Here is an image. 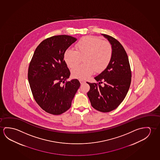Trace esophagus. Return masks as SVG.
<instances>
[{
  "label": "esophagus",
  "mask_w": 160,
  "mask_h": 160,
  "mask_svg": "<svg viewBox=\"0 0 160 160\" xmlns=\"http://www.w3.org/2000/svg\"><path fill=\"white\" fill-rule=\"evenodd\" d=\"M79 82H80V83H81V84H83L84 83L86 82L83 81V80H82V79H80V80H79Z\"/></svg>",
  "instance_id": "1"
}]
</instances>
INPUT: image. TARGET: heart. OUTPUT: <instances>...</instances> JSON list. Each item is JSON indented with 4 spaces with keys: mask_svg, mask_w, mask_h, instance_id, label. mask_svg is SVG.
Listing matches in <instances>:
<instances>
[{
    "mask_svg": "<svg viewBox=\"0 0 160 160\" xmlns=\"http://www.w3.org/2000/svg\"><path fill=\"white\" fill-rule=\"evenodd\" d=\"M113 56L110 43L102 41L94 36L82 38L76 45V50L69 48L64 54V59L70 68L78 64L83 58L84 63L72 70V75L76 78L85 79L96 71H103L108 66Z\"/></svg>",
    "mask_w": 160,
    "mask_h": 160,
    "instance_id": "obj_1",
    "label": "heart"
}]
</instances>
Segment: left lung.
<instances>
[{
  "label": "left lung",
  "mask_w": 160,
  "mask_h": 160,
  "mask_svg": "<svg viewBox=\"0 0 160 160\" xmlns=\"http://www.w3.org/2000/svg\"><path fill=\"white\" fill-rule=\"evenodd\" d=\"M113 49V56L108 66L94 77L98 83L87 82L90 90L87 93L92 106L102 112L116 109L127 95L131 82L128 58L122 44L112 37L102 34ZM103 81L105 86L100 84Z\"/></svg>",
  "instance_id": "left-lung-1"
}]
</instances>
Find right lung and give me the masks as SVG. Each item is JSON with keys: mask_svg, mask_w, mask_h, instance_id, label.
I'll return each instance as SVG.
<instances>
[{"mask_svg": "<svg viewBox=\"0 0 160 160\" xmlns=\"http://www.w3.org/2000/svg\"><path fill=\"white\" fill-rule=\"evenodd\" d=\"M77 40L67 35L46 39L37 47L29 64L28 81L33 97L50 114L59 115L67 111L81 85L77 79L65 82L71 73L64 54Z\"/></svg>", "mask_w": 160, "mask_h": 160, "instance_id": "obj_1", "label": "right lung"}]
</instances>
